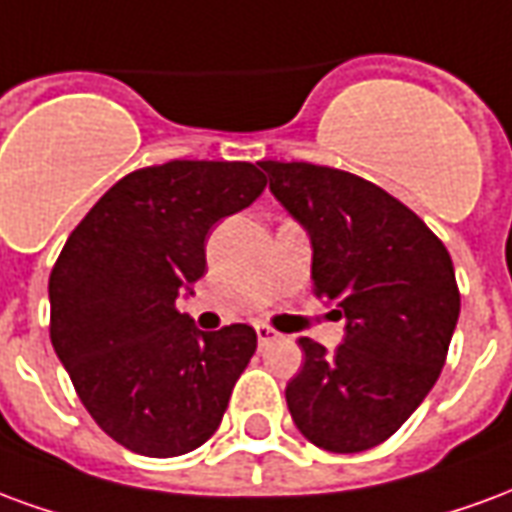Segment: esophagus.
Wrapping results in <instances>:
<instances>
[{
	"instance_id": "obj_1",
	"label": "esophagus",
	"mask_w": 512,
	"mask_h": 512,
	"mask_svg": "<svg viewBox=\"0 0 512 512\" xmlns=\"http://www.w3.org/2000/svg\"><path fill=\"white\" fill-rule=\"evenodd\" d=\"M255 332H257V343H260V348H266V345H271L274 340H279V337H282V334H279L277 329H271L268 323H257Z\"/></svg>"
}]
</instances>
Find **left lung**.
<instances>
[{
	"instance_id": "obj_1",
	"label": "left lung",
	"mask_w": 512,
	"mask_h": 512,
	"mask_svg": "<svg viewBox=\"0 0 512 512\" xmlns=\"http://www.w3.org/2000/svg\"><path fill=\"white\" fill-rule=\"evenodd\" d=\"M312 241V293L345 315V343L301 337L285 386L296 428L329 452L378 447L436 384L461 312L447 246L408 205L345 169L260 161Z\"/></svg>"
}]
</instances>
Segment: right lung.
Masks as SVG:
<instances>
[{"label":"right lung","mask_w":512,"mask_h":512,"mask_svg":"<svg viewBox=\"0 0 512 512\" xmlns=\"http://www.w3.org/2000/svg\"><path fill=\"white\" fill-rule=\"evenodd\" d=\"M249 161L128 172L68 235L49 277L51 345L76 395L126 450L175 458L219 428L257 348L246 323L197 332L175 299L205 274V235L263 194Z\"/></svg>","instance_id":"obj_1"}]
</instances>
